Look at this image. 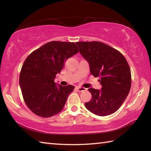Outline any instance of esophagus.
Wrapping results in <instances>:
<instances>
[{
  "instance_id": "esophagus-1",
  "label": "esophagus",
  "mask_w": 151,
  "mask_h": 151,
  "mask_svg": "<svg viewBox=\"0 0 151 151\" xmlns=\"http://www.w3.org/2000/svg\"><path fill=\"white\" fill-rule=\"evenodd\" d=\"M76 89H77L78 91L79 92H83V91H85L86 88L84 87H81V86H78V87H76Z\"/></svg>"
}]
</instances>
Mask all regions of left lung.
I'll return each instance as SVG.
<instances>
[{"mask_svg": "<svg viewBox=\"0 0 151 151\" xmlns=\"http://www.w3.org/2000/svg\"><path fill=\"white\" fill-rule=\"evenodd\" d=\"M79 52L87 61L90 72L99 76L101 90L88 88L91 100L85 103L89 111L98 116L110 115L118 110L129 93L131 74L126 58L104 43L77 42Z\"/></svg>", "mask_w": 151, "mask_h": 151, "instance_id": "8db88e82", "label": "left lung"}]
</instances>
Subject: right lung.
Masks as SVG:
<instances>
[{
  "label": "right lung",
  "instance_id": "obj_1",
  "mask_svg": "<svg viewBox=\"0 0 151 151\" xmlns=\"http://www.w3.org/2000/svg\"><path fill=\"white\" fill-rule=\"evenodd\" d=\"M78 52L74 42L52 41L32 52L22 66L19 85L25 103L37 115L47 118L62 111L75 86L55 83L68 58Z\"/></svg>",
  "mask_w": 151,
  "mask_h": 151
}]
</instances>
